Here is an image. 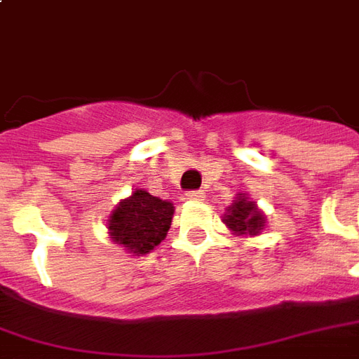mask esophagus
<instances>
[{"label": "esophagus", "mask_w": 359, "mask_h": 359, "mask_svg": "<svg viewBox=\"0 0 359 359\" xmlns=\"http://www.w3.org/2000/svg\"><path fill=\"white\" fill-rule=\"evenodd\" d=\"M187 198L190 202H200V200L204 198V192H202V190H192V192H188Z\"/></svg>", "instance_id": "34e87169"}]
</instances>
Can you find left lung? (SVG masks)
Returning <instances> with one entry per match:
<instances>
[{"mask_svg": "<svg viewBox=\"0 0 359 359\" xmlns=\"http://www.w3.org/2000/svg\"><path fill=\"white\" fill-rule=\"evenodd\" d=\"M223 223L239 237H247V235L255 237L264 229L266 219L258 210L257 202L249 200V196H245V194H237L233 204L225 210Z\"/></svg>", "mask_w": 359, "mask_h": 359, "instance_id": "left-lung-1", "label": "left lung"}]
</instances>
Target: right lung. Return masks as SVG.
<instances>
[{"label":"right lung","mask_w":359,"mask_h":359,"mask_svg":"<svg viewBox=\"0 0 359 359\" xmlns=\"http://www.w3.org/2000/svg\"><path fill=\"white\" fill-rule=\"evenodd\" d=\"M172 214V202L151 196L144 188H136L132 196L122 200L110 214V239L134 257L147 255L167 237Z\"/></svg>","instance_id":"right-lung-1"}]
</instances>
